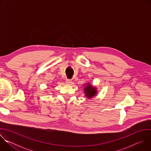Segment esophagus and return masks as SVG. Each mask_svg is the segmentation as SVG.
Listing matches in <instances>:
<instances>
[{
  "label": "esophagus",
  "mask_w": 151,
  "mask_h": 151,
  "mask_svg": "<svg viewBox=\"0 0 151 151\" xmlns=\"http://www.w3.org/2000/svg\"><path fill=\"white\" fill-rule=\"evenodd\" d=\"M66 83L67 84H70L72 83V80L71 79H66Z\"/></svg>",
  "instance_id": "1"
}]
</instances>
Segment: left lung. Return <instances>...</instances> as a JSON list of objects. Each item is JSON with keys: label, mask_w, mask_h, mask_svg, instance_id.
<instances>
[{"label": "left lung", "mask_w": 151, "mask_h": 151, "mask_svg": "<svg viewBox=\"0 0 151 151\" xmlns=\"http://www.w3.org/2000/svg\"><path fill=\"white\" fill-rule=\"evenodd\" d=\"M84 93H85L86 97L91 99L96 94L97 90L95 87H92L90 83H88L87 87H85L84 88Z\"/></svg>", "instance_id": "left-lung-1"}]
</instances>
